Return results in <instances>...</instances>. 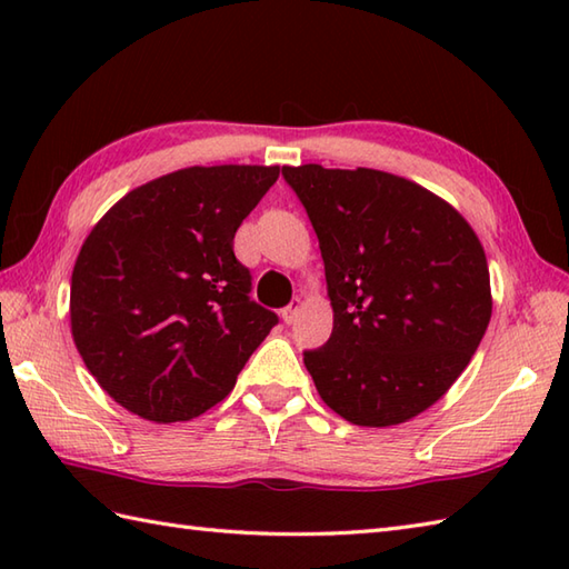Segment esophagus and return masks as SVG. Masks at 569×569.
<instances>
[{"instance_id":"obj_1","label":"esophagus","mask_w":569,"mask_h":569,"mask_svg":"<svg viewBox=\"0 0 569 569\" xmlns=\"http://www.w3.org/2000/svg\"><path fill=\"white\" fill-rule=\"evenodd\" d=\"M300 306H303V300H300V298H293V300H291V306L283 308L281 316H283V322H286V325H291V322L296 320V316H298Z\"/></svg>"}]
</instances>
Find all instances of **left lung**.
Returning <instances> with one entry per match:
<instances>
[{"label":"left lung","instance_id":"1","mask_svg":"<svg viewBox=\"0 0 569 569\" xmlns=\"http://www.w3.org/2000/svg\"><path fill=\"white\" fill-rule=\"evenodd\" d=\"M320 241L335 312L303 355L320 398L361 428L416 418L447 393L491 320L487 253L450 202L373 168L283 166Z\"/></svg>","mask_w":569,"mask_h":569}]
</instances>
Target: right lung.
Instances as JSON below:
<instances>
[{"label":"right lung","mask_w":569,"mask_h":569,"mask_svg":"<svg viewBox=\"0 0 569 569\" xmlns=\"http://www.w3.org/2000/svg\"><path fill=\"white\" fill-rule=\"evenodd\" d=\"M278 166H190L114 202L82 241L70 332L119 406L153 422L202 416L234 389L276 312L249 298L234 234Z\"/></svg>","instance_id":"add662e5"}]
</instances>
